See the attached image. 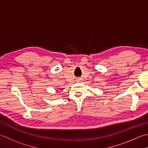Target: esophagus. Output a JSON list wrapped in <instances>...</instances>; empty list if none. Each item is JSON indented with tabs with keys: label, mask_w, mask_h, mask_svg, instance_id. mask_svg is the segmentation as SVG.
I'll use <instances>...</instances> for the list:
<instances>
[{
	"label": "esophagus",
	"mask_w": 148,
	"mask_h": 148,
	"mask_svg": "<svg viewBox=\"0 0 148 148\" xmlns=\"http://www.w3.org/2000/svg\"><path fill=\"white\" fill-rule=\"evenodd\" d=\"M81 81V79H77V81Z\"/></svg>",
	"instance_id": "esophagus-1"
}]
</instances>
